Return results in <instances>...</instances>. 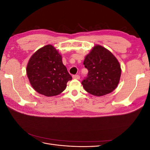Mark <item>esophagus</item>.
<instances>
[{"instance_id":"1","label":"esophagus","mask_w":150,"mask_h":150,"mask_svg":"<svg viewBox=\"0 0 150 150\" xmlns=\"http://www.w3.org/2000/svg\"><path fill=\"white\" fill-rule=\"evenodd\" d=\"M72 78L74 79H79L80 76L79 75H74V76H72Z\"/></svg>"}]
</instances>
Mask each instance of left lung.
<instances>
[{"label": "left lung", "instance_id": "1", "mask_svg": "<svg viewBox=\"0 0 150 150\" xmlns=\"http://www.w3.org/2000/svg\"><path fill=\"white\" fill-rule=\"evenodd\" d=\"M83 64L88 74L82 84L88 93L102 96L117 88L121 74V66L109 50L96 45L85 57Z\"/></svg>", "mask_w": 150, "mask_h": 150}]
</instances>
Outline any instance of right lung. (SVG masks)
Returning a JSON list of instances; mask_svg holds the SVG:
<instances>
[{"label": "right lung", "mask_w": 150, "mask_h": 150, "mask_svg": "<svg viewBox=\"0 0 150 150\" xmlns=\"http://www.w3.org/2000/svg\"><path fill=\"white\" fill-rule=\"evenodd\" d=\"M26 72L32 87L47 97L61 94L72 79L61 55L51 44L40 48L30 57Z\"/></svg>", "instance_id": "right-lung-1"}]
</instances>
